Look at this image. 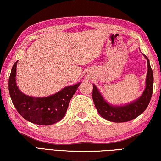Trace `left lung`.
Listing matches in <instances>:
<instances>
[{"label": "left lung", "instance_id": "8db88e82", "mask_svg": "<svg viewBox=\"0 0 161 161\" xmlns=\"http://www.w3.org/2000/svg\"><path fill=\"white\" fill-rule=\"evenodd\" d=\"M143 55L147 62L146 87L141 97L136 100L125 105H113L105 101L97 86L93 84V100L97 112L104 119L115 123L127 122L138 117L147 108L153 94V73L148 58L146 55Z\"/></svg>", "mask_w": 161, "mask_h": 161}]
</instances>
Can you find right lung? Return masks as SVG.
I'll use <instances>...</instances> for the list:
<instances>
[{"label": "right lung", "instance_id": "1", "mask_svg": "<svg viewBox=\"0 0 161 161\" xmlns=\"http://www.w3.org/2000/svg\"><path fill=\"white\" fill-rule=\"evenodd\" d=\"M17 61L13 65L8 79L10 97L18 113L29 122L48 125L59 122L64 118L69 101L80 83L66 86L52 96L33 97L23 94L16 83Z\"/></svg>", "mask_w": 161, "mask_h": 161}]
</instances>
